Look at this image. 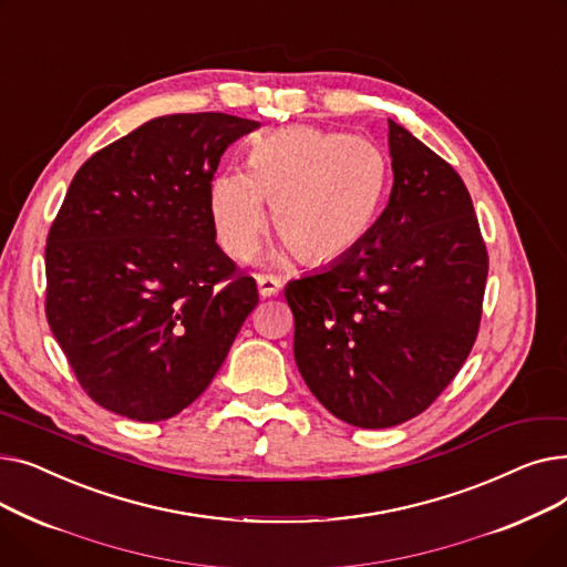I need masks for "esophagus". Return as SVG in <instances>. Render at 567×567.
<instances>
[{"instance_id":"34e87169","label":"esophagus","mask_w":567,"mask_h":567,"mask_svg":"<svg viewBox=\"0 0 567 567\" xmlns=\"http://www.w3.org/2000/svg\"><path fill=\"white\" fill-rule=\"evenodd\" d=\"M257 289L264 296H276L282 289V280L276 276H257Z\"/></svg>"}]
</instances>
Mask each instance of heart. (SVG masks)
Here are the masks:
<instances>
[{"mask_svg":"<svg viewBox=\"0 0 567 567\" xmlns=\"http://www.w3.org/2000/svg\"><path fill=\"white\" fill-rule=\"evenodd\" d=\"M385 158L368 137L287 126L261 137L246 169H223L208 188L218 244L236 259L257 248L266 202L282 250L310 264L349 255L370 231L385 188Z\"/></svg>","mask_w":567,"mask_h":567,"instance_id":"b5f03b06","label":"heart"}]
</instances>
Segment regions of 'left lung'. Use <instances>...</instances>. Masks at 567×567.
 Wrapping results in <instances>:
<instances>
[{
	"label": "left lung",
	"instance_id": "obj_1",
	"mask_svg": "<svg viewBox=\"0 0 567 567\" xmlns=\"http://www.w3.org/2000/svg\"><path fill=\"white\" fill-rule=\"evenodd\" d=\"M393 190L349 255L285 287L293 359L336 419L383 430L423 413L478 336L487 250L460 174L389 118Z\"/></svg>",
	"mask_w": 567,
	"mask_h": 567
}]
</instances>
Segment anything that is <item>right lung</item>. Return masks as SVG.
I'll return each mask as SVG.
<instances>
[{"instance_id":"add662e5","label":"right lung","mask_w":567,"mask_h":567,"mask_svg":"<svg viewBox=\"0 0 567 567\" xmlns=\"http://www.w3.org/2000/svg\"><path fill=\"white\" fill-rule=\"evenodd\" d=\"M259 128L167 114L89 158L45 248L50 331L86 395L167 421L212 383L259 293L216 244L208 188L225 148Z\"/></svg>"}]
</instances>
